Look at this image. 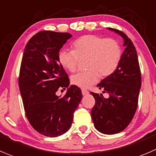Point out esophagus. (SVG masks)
<instances>
[{"label": "esophagus", "instance_id": "esophagus-1", "mask_svg": "<svg viewBox=\"0 0 156 156\" xmlns=\"http://www.w3.org/2000/svg\"><path fill=\"white\" fill-rule=\"evenodd\" d=\"M88 93H89V92L87 91V90H83H83H82V94L83 95V96H86V95H87Z\"/></svg>", "mask_w": 156, "mask_h": 156}]
</instances>
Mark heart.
<instances>
[{
	"label": "heart",
	"mask_w": 156,
	"mask_h": 156,
	"mask_svg": "<svg viewBox=\"0 0 156 156\" xmlns=\"http://www.w3.org/2000/svg\"><path fill=\"white\" fill-rule=\"evenodd\" d=\"M73 50H61L58 60L64 69L73 72L78 60L87 57V71L78 72L71 76V83L80 88H88L96 83L99 75L106 77L113 73L119 65L122 49L119 43L96 35H86L73 44Z\"/></svg>",
	"instance_id": "b5f03b06"
}]
</instances>
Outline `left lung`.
<instances>
[{"instance_id": "obj_1", "label": "left lung", "mask_w": 156, "mask_h": 156, "mask_svg": "<svg viewBox=\"0 0 156 156\" xmlns=\"http://www.w3.org/2000/svg\"><path fill=\"white\" fill-rule=\"evenodd\" d=\"M107 29L122 37L125 50L116 70L97 85L109 97L91 93L96 102L91 116L98 131L112 135L123 131L134 116L141 88V73L136 47L131 40L122 31Z\"/></svg>"}]
</instances>
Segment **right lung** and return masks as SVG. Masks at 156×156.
<instances>
[{
	"instance_id": "obj_1",
	"label": "right lung",
	"mask_w": 156,
	"mask_h": 156,
	"mask_svg": "<svg viewBox=\"0 0 156 156\" xmlns=\"http://www.w3.org/2000/svg\"><path fill=\"white\" fill-rule=\"evenodd\" d=\"M69 33L41 31L30 39L23 50L19 88L26 116L37 132L49 137L61 136L69 129L73 113L83 95L69 79L58 60V53ZM68 88L63 97L58 88Z\"/></svg>"
}]
</instances>
